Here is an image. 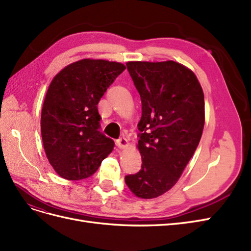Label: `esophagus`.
<instances>
[{"label": "esophagus", "instance_id": "1", "mask_svg": "<svg viewBox=\"0 0 251 251\" xmlns=\"http://www.w3.org/2000/svg\"><path fill=\"white\" fill-rule=\"evenodd\" d=\"M117 146L120 148V149H124L128 146V140L125 139V137H121V139H119L117 141Z\"/></svg>", "mask_w": 251, "mask_h": 251}]
</instances>
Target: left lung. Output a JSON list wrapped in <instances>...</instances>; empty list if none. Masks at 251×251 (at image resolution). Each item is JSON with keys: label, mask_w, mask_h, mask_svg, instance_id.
<instances>
[{"label": "left lung", "mask_w": 251, "mask_h": 251, "mask_svg": "<svg viewBox=\"0 0 251 251\" xmlns=\"http://www.w3.org/2000/svg\"><path fill=\"white\" fill-rule=\"evenodd\" d=\"M126 66L142 100L136 147L143 164L125 182L136 197L152 199L174 187L195 152L204 127V95L194 72L181 63Z\"/></svg>", "instance_id": "8db88e82"}]
</instances>
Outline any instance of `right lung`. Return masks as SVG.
Masks as SVG:
<instances>
[{
  "instance_id": "add662e5",
  "label": "right lung",
  "mask_w": 251,
  "mask_h": 251,
  "mask_svg": "<svg viewBox=\"0 0 251 251\" xmlns=\"http://www.w3.org/2000/svg\"><path fill=\"white\" fill-rule=\"evenodd\" d=\"M126 67L84 58L63 68L52 79L43 104L40 129L49 163L60 177L80 180L92 176L115 143L98 129L100 99Z\"/></svg>"
}]
</instances>
